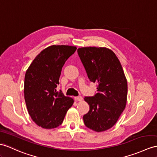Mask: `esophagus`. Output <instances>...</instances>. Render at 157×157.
<instances>
[{"mask_svg":"<svg viewBox=\"0 0 157 157\" xmlns=\"http://www.w3.org/2000/svg\"><path fill=\"white\" fill-rule=\"evenodd\" d=\"M75 99L76 101H82V97H75Z\"/></svg>","mask_w":157,"mask_h":157,"instance_id":"1","label":"esophagus"}]
</instances>
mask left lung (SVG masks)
I'll use <instances>...</instances> for the list:
<instances>
[{
    "instance_id": "left-lung-1",
    "label": "left lung",
    "mask_w": 157,
    "mask_h": 157,
    "mask_svg": "<svg viewBox=\"0 0 157 157\" xmlns=\"http://www.w3.org/2000/svg\"><path fill=\"white\" fill-rule=\"evenodd\" d=\"M90 81L97 84V93L85 97L89 111L83 116L86 127L96 132L113 127L125 109L127 81L116 55L104 47L77 50Z\"/></svg>"
}]
</instances>
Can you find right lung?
<instances>
[{
    "label": "right lung",
    "mask_w": 157,
    "mask_h": 157,
    "mask_svg": "<svg viewBox=\"0 0 157 157\" xmlns=\"http://www.w3.org/2000/svg\"><path fill=\"white\" fill-rule=\"evenodd\" d=\"M76 47L52 45L38 55L26 72L25 100L29 114L38 126L54 128L62 124L73 99L58 92L62 68Z\"/></svg>",
    "instance_id": "right-lung-1"
}]
</instances>
